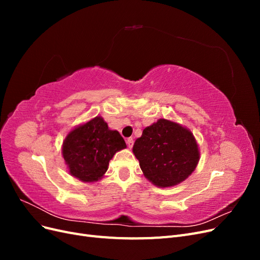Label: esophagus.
Here are the masks:
<instances>
[{
	"label": "esophagus",
	"mask_w": 260,
	"mask_h": 260,
	"mask_svg": "<svg viewBox=\"0 0 260 260\" xmlns=\"http://www.w3.org/2000/svg\"><path fill=\"white\" fill-rule=\"evenodd\" d=\"M133 143H135V141H133V139H132V138L127 139V145H128V147H129V148H132Z\"/></svg>",
	"instance_id": "esophagus-1"
}]
</instances>
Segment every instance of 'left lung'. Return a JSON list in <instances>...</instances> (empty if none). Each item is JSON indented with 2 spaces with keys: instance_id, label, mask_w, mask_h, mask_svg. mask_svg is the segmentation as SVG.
<instances>
[{
  "instance_id": "1",
  "label": "left lung",
  "mask_w": 260,
  "mask_h": 260,
  "mask_svg": "<svg viewBox=\"0 0 260 260\" xmlns=\"http://www.w3.org/2000/svg\"><path fill=\"white\" fill-rule=\"evenodd\" d=\"M132 151L144 177L158 187L181 183L200 160V149L193 133L164 118L143 130Z\"/></svg>"
}]
</instances>
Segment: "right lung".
Here are the masks:
<instances>
[{
	"instance_id": "right-lung-1",
	"label": "right lung",
	"mask_w": 260,
	"mask_h": 260,
	"mask_svg": "<svg viewBox=\"0 0 260 260\" xmlns=\"http://www.w3.org/2000/svg\"><path fill=\"white\" fill-rule=\"evenodd\" d=\"M127 147L123 138L96 116L70 131L62 142L61 154L73 177L82 182H96L105 175L109 160Z\"/></svg>"
}]
</instances>
